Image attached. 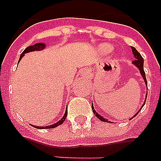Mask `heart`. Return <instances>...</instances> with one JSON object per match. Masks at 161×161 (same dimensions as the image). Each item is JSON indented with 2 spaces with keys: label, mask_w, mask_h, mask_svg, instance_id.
<instances>
[{
  "label": "heart",
  "mask_w": 161,
  "mask_h": 161,
  "mask_svg": "<svg viewBox=\"0 0 161 161\" xmlns=\"http://www.w3.org/2000/svg\"><path fill=\"white\" fill-rule=\"evenodd\" d=\"M108 49H109V47H108V46H105V47H104V49H103V50H104V51H108Z\"/></svg>",
  "instance_id": "1"
}]
</instances>
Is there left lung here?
Instances as JSON below:
<instances>
[{
  "instance_id": "1",
  "label": "left lung",
  "mask_w": 161,
  "mask_h": 161,
  "mask_svg": "<svg viewBox=\"0 0 161 161\" xmlns=\"http://www.w3.org/2000/svg\"><path fill=\"white\" fill-rule=\"evenodd\" d=\"M131 50H132V53H133L134 57H135V59H134L133 61H132V64L136 65V67L139 69L140 73H141V75H142V78H143V80H144L145 84H146V85H147V86H148V82H147V80H146V75H145L144 69H143V58H142V57L141 56V54H140V53H138L137 51H136V48L133 47H131ZM147 95H148V92H147ZM147 95H146V98H147ZM145 102H146V101H145ZM145 102H144V103H143V105L145 104ZM143 105L142 106V108L143 107ZM142 108H141V109H142ZM92 111H93L94 114H95V115H96V116L97 117V118H98L100 120H101V121H104V122L108 121V119H104L103 117L101 116L100 114H98L97 113L96 111L94 110L93 105H92ZM141 109H139V111H138V112H140V110H141ZM138 112H137V113H136L133 117L136 116V114H138ZM133 117H132V118H133Z\"/></svg>"
}]
</instances>
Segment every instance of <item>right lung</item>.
<instances>
[{
  "label": "right lung",
  "instance_id": "1",
  "mask_svg": "<svg viewBox=\"0 0 161 161\" xmlns=\"http://www.w3.org/2000/svg\"><path fill=\"white\" fill-rule=\"evenodd\" d=\"M45 47H46V45L44 43H36L35 44L34 46H30V47H28L27 48H25V50L21 53V55H20V58H19V61H20V59L24 57L25 53H30V52H33V51H40V50H42V49H44ZM67 114H68V111L66 110L65 111V114L64 117H63L62 119H60L58 122H57L55 124H53V125H48V126H35L36 128H38V129H51V128H55L57 126H58V125H62L63 123L64 122L65 119H66V117H67ZM34 126V125H33Z\"/></svg>",
  "mask_w": 161,
  "mask_h": 161
}]
</instances>
